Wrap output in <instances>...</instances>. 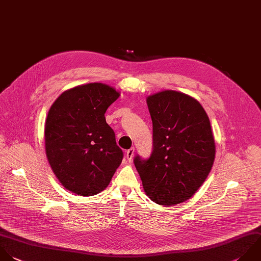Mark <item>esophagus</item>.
<instances>
[{
    "label": "esophagus",
    "instance_id": "34e87169",
    "mask_svg": "<svg viewBox=\"0 0 261 261\" xmlns=\"http://www.w3.org/2000/svg\"><path fill=\"white\" fill-rule=\"evenodd\" d=\"M134 154H135V148H134V147L127 150V152H126V158H127V160H128L129 162H132L133 157H134Z\"/></svg>",
    "mask_w": 261,
    "mask_h": 261
}]
</instances>
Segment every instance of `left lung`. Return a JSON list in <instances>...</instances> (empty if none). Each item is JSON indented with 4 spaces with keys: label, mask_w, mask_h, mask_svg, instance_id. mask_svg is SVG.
I'll return each instance as SVG.
<instances>
[{
    "label": "left lung",
    "mask_w": 261,
    "mask_h": 261,
    "mask_svg": "<svg viewBox=\"0 0 261 261\" xmlns=\"http://www.w3.org/2000/svg\"><path fill=\"white\" fill-rule=\"evenodd\" d=\"M153 123L149 159L135 157L146 195L172 206L190 199L208 176L215 158L210 121L193 97L171 90L147 98Z\"/></svg>",
    "instance_id": "1"
}]
</instances>
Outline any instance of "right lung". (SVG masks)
I'll return each mask as SVG.
<instances>
[{
    "mask_svg": "<svg viewBox=\"0 0 261 261\" xmlns=\"http://www.w3.org/2000/svg\"><path fill=\"white\" fill-rule=\"evenodd\" d=\"M120 93L93 83L63 92L52 104L45 123L49 164L62 186L81 196H94L109 185L123 157L105 119Z\"/></svg>",
    "mask_w": 261,
    "mask_h": 261,
    "instance_id": "obj_1",
    "label": "right lung"
}]
</instances>
